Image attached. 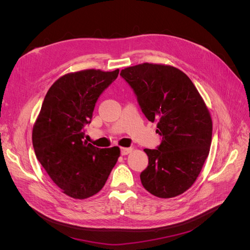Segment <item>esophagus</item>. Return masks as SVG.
<instances>
[{
	"mask_svg": "<svg viewBox=\"0 0 250 250\" xmlns=\"http://www.w3.org/2000/svg\"><path fill=\"white\" fill-rule=\"evenodd\" d=\"M132 150H133V148H131V147H129V148L123 147V148H121V154H122V155H127L128 153H130Z\"/></svg>",
	"mask_w": 250,
	"mask_h": 250,
	"instance_id": "obj_1",
	"label": "esophagus"
}]
</instances>
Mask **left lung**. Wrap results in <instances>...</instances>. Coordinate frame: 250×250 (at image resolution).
I'll return each mask as SVG.
<instances>
[{
	"label": "left lung",
	"mask_w": 250,
	"mask_h": 250,
	"mask_svg": "<svg viewBox=\"0 0 250 250\" xmlns=\"http://www.w3.org/2000/svg\"><path fill=\"white\" fill-rule=\"evenodd\" d=\"M121 76L137 96L151 122H157L162 143L145 149L148 167L143 187L160 198H172L190 188L209 152L213 123L191 79L176 67L143 63L126 67Z\"/></svg>",
	"instance_id": "8db88e82"
}]
</instances>
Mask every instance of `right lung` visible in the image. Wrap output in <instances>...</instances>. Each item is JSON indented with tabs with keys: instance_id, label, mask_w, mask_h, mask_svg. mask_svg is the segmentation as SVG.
<instances>
[{
	"instance_id": "obj_1",
	"label": "right lung",
	"mask_w": 250,
	"mask_h": 250,
	"mask_svg": "<svg viewBox=\"0 0 250 250\" xmlns=\"http://www.w3.org/2000/svg\"><path fill=\"white\" fill-rule=\"evenodd\" d=\"M119 70L66 74L44 97L32 131L36 158L62 193L85 199L99 192L120 156V148L100 149L84 141L100 95Z\"/></svg>"
}]
</instances>
